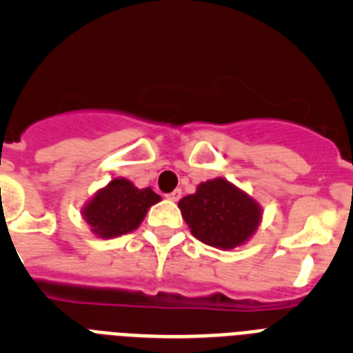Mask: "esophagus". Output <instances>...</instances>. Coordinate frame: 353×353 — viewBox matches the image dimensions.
<instances>
[{"label": "esophagus", "instance_id": "obj_1", "mask_svg": "<svg viewBox=\"0 0 353 353\" xmlns=\"http://www.w3.org/2000/svg\"><path fill=\"white\" fill-rule=\"evenodd\" d=\"M180 196H182V191H180V189H174L173 192H170V194H166V198L170 199V201H179Z\"/></svg>", "mask_w": 353, "mask_h": 353}]
</instances>
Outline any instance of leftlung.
I'll return each instance as SVG.
<instances>
[{
    "label": "left lung",
    "mask_w": 353,
    "mask_h": 353,
    "mask_svg": "<svg viewBox=\"0 0 353 353\" xmlns=\"http://www.w3.org/2000/svg\"><path fill=\"white\" fill-rule=\"evenodd\" d=\"M179 207L192 235L219 249L244 244L261 221L260 205L224 179L199 183L194 194L180 199Z\"/></svg>",
    "instance_id": "obj_1"
}]
</instances>
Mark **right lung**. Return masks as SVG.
Returning <instances> with one entry per match:
<instances>
[{"label":"right lung","mask_w":353,"mask_h":353,"mask_svg":"<svg viewBox=\"0 0 353 353\" xmlns=\"http://www.w3.org/2000/svg\"><path fill=\"white\" fill-rule=\"evenodd\" d=\"M161 201L150 187L138 189L127 179H114L97 192L83 208L84 221L101 239L134 232L152 205Z\"/></svg>","instance_id":"right-lung-1"}]
</instances>
